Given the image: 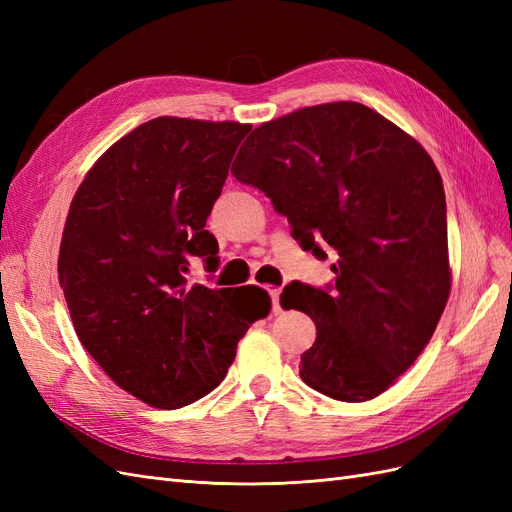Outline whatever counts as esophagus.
Listing matches in <instances>:
<instances>
[{
  "label": "esophagus",
  "instance_id": "1",
  "mask_svg": "<svg viewBox=\"0 0 512 512\" xmlns=\"http://www.w3.org/2000/svg\"><path fill=\"white\" fill-rule=\"evenodd\" d=\"M280 292H282V288H269L271 301H273V314H282V305H280Z\"/></svg>",
  "mask_w": 512,
  "mask_h": 512
}]
</instances>
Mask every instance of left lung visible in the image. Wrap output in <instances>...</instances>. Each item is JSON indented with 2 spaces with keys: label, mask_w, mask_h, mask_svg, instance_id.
I'll use <instances>...</instances> for the list:
<instances>
[{
  "label": "left lung",
  "mask_w": 512,
  "mask_h": 512,
  "mask_svg": "<svg viewBox=\"0 0 512 512\" xmlns=\"http://www.w3.org/2000/svg\"><path fill=\"white\" fill-rule=\"evenodd\" d=\"M232 175L271 198L303 250L337 256L331 292L301 282L282 292V307L316 322L301 380L350 404L384 393L451 294L444 185L429 153L374 108L329 102L258 126Z\"/></svg>",
  "instance_id": "8db88e82"
}]
</instances>
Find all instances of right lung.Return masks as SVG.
<instances>
[{"mask_svg": "<svg viewBox=\"0 0 512 512\" xmlns=\"http://www.w3.org/2000/svg\"><path fill=\"white\" fill-rule=\"evenodd\" d=\"M250 123L158 117L108 147L76 190L59 247V286L85 350L119 389L162 410L205 397L250 324L258 286L188 284L190 256L218 267L205 230Z\"/></svg>", "mask_w": 512, "mask_h": 512, "instance_id": "add662e5", "label": "right lung"}]
</instances>
